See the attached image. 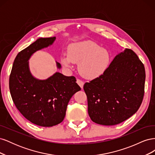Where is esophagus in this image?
Here are the masks:
<instances>
[{"instance_id": "esophagus-1", "label": "esophagus", "mask_w": 155, "mask_h": 155, "mask_svg": "<svg viewBox=\"0 0 155 155\" xmlns=\"http://www.w3.org/2000/svg\"><path fill=\"white\" fill-rule=\"evenodd\" d=\"M77 83L79 85V86L81 88H83V85H84V82L83 81H81V80H80V79H77Z\"/></svg>"}]
</instances>
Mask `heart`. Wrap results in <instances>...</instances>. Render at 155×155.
Wrapping results in <instances>:
<instances>
[{"mask_svg": "<svg viewBox=\"0 0 155 155\" xmlns=\"http://www.w3.org/2000/svg\"><path fill=\"white\" fill-rule=\"evenodd\" d=\"M110 54L105 48L95 42L87 40L69 46L68 55H64L61 61L64 67L70 68L74 63L78 64V70L83 77L88 79L101 76L109 67Z\"/></svg>", "mask_w": 155, "mask_h": 155, "instance_id": "1", "label": "heart"}]
</instances>
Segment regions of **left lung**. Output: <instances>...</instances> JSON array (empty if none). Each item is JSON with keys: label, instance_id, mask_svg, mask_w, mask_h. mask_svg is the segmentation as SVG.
<instances>
[{"label": "left lung", "instance_id": "obj_1", "mask_svg": "<svg viewBox=\"0 0 155 155\" xmlns=\"http://www.w3.org/2000/svg\"><path fill=\"white\" fill-rule=\"evenodd\" d=\"M145 80L144 65L132 50L117 55L101 76L83 86L92 121L114 125L132 116L142 104Z\"/></svg>", "mask_w": 155, "mask_h": 155}]
</instances>
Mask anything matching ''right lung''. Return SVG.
<instances>
[{
  "mask_svg": "<svg viewBox=\"0 0 155 155\" xmlns=\"http://www.w3.org/2000/svg\"><path fill=\"white\" fill-rule=\"evenodd\" d=\"M55 37L39 38L21 51L14 60L9 87L14 104L31 123L52 127L62 122L70 98L81 90L74 76L59 72L45 80L32 76L28 60L35 51L54 43ZM61 68L60 63L56 62Z\"/></svg>",
  "mask_w": 155,
  "mask_h": 155,
  "instance_id": "obj_1",
  "label": "right lung"
}]
</instances>
